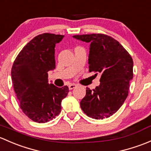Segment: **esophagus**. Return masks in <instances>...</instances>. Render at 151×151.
<instances>
[{"label":"esophagus","mask_w":151,"mask_h":151,"mask_svg":"<svg viewBox=\"0 0 151 151\" xmlns=\"http://www.w3.org/2000/svg\"><path fill=\"white\" fill-rule=\"evenodd\" d=\"M76 86H77V85L75 84V83H71V84H70L69 86H68V87H69V89H70V90L75 88Z\"/></svg>","instance_id":"obj_1"}]
</instances>
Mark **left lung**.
I'll return each mask as SVG.
<instances>
[{
	"instance_id": "left-lung-1",
	"label": "left lung",
	"mask_w": 151,
	"mask_h": 151,
	"mask_svg": "<svg viewBox=\"0 0 151 151\" xmlns=\"http://www.w3.org/2000/svg\"><path fill=\"white\" fill-rule=\"evenodd\" d=\"M90 43L89 72L101 73L100 83L93 91L86 88L81 101L82 110L94 119L110 117L124 104L133 78V60L119 41L104 34L73 35Z\"/></svg>"
}]
</instances>
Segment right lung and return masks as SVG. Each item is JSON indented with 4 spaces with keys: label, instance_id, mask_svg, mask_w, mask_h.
Segmentation results:
<instances>
[{
    "label": "right lung",
    "instance_id": "right-lung-1",
    "mask_svg": "<svg viewBox=\"0 0 151 151\" xmlns=\"http://www.w3.org/2000/svg\"><path fill=\"white\" fill-rule=\"evenodd\" d=\"M64 35L43 33L35 36L17 57L12 68L14 88L23 113L33 122L46 123L61 112L67 86L49 83L48 72L55 68V45Z\"/></svg>",
    "mask_w": 151,
    "mask_h": 151
}]
</instances>
